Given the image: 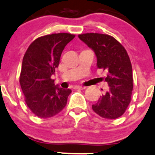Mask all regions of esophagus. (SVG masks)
Returning a JSON list of instances; mask_svg holds the SVG:
<instances>
[{"instance_id":"obj_1","label":"esophagus","mask_w":155,"mask_h":155,"mask_svg":"<svg viewBox=\"0 0 155 155\" xmlns=\"http://www.w3.org/2000/svg\"><path fill=\"white\" fill-rule=\"evenodd\" d=\"M74 89H86V87L85 86H74Z\"/></svg>"}]
</instances>
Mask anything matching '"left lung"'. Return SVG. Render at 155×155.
<instances>
[{
	"mask_svg": "<svg viewBox=\"0 0 155 155\" xmlns=\"http://www.w3.org/2000/svg\"><path fill=\"white\" fill-rule=\"evenodd\" d=\"M79 38L92 49L97 58V66L108 73L105 80L109 90L92 108L105 118L115 119L125 113L131 102L133 89L132 67L127 51L112 36L84 34Z\"/></svg>",
	"mask_w": 155,
	"mask_h": 155,
	"instance_id": "obj_1",
	"label": "left lung"
}]
</instances>
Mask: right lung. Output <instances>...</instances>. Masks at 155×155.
I'll return each instance as SVG.
<instances>
[{"label":"right lung","instance_id":"right-lung-1","mask_svg":"<svg viewBox=\"0 0 155 155\" xmlns=\"http://www.w3.org/2000/svg\"><path fill=\"white\" fill-rule=\"evenodd\" d=\"M74 37L66 33L39 37L24 54L20 83L27 106L39 118L54 116L66 105L72 91L55 86L51 76L60 64L65 47Z\"/></svg>","mask_w":155,"mask_h":155}]
</instances>
